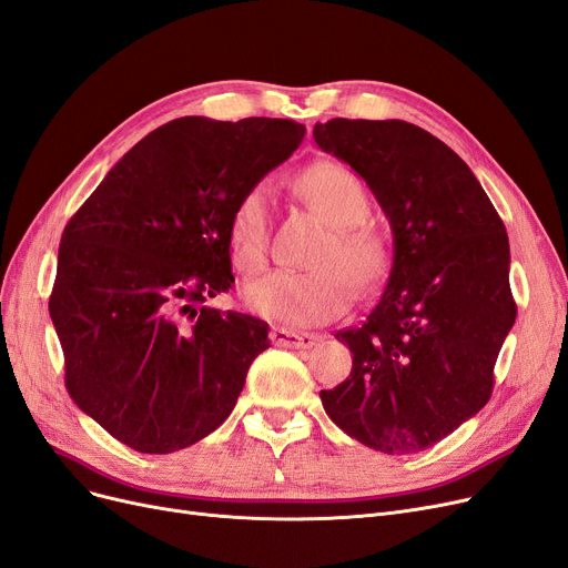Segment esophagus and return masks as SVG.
Instances as JSON below:
<instances>
[{"mask_svg": "<svg viewBox=\"0 0 568 568\" xmlns=\"http://www.w3.org/2000/svg\"><path fill=\"white\" fill-rule=\"evenodd\" d=\"M268 338L276 345H283V348L302 351V348H313V345L320 341V334L297 332V329H287V327H271Z\"/></svg>", "mask_w": 568, "mask_h": 568, "instance_id": "obj_1", "label": "esophagus"}]
</instances>
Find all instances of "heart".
Instances as JSON below:
<instances>
[{"instance_id":"obj_1","label":"heart","mask_w":568,"mask_h":568,"mask_svg":"<svg viewBox=\"0 0 568 568\" xmlns=\"http://www.w3.org/2000/svg\"><path fill=\"white\" fill-rule=\"evenodd\" d=\"M300 187L308 204L332 225L311 255L308 271H276L245 290L248 306L287 325H323L353 302L355 287L366 292L383 283L389 266L387 241L362 220L368 213L364 183L336 162L308 166ZM271 185L257 181L236 200L227 243L243 276H257L268 260Z\"/></svg>"}]
</instances>
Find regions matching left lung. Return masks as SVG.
<instances>
[{"mask_svg":"<svg viewBox=\"0 0 568 568\" xmlns=\"http://www.w3.org/2000/svg\"><path fill=\"white\" fill-rule=\"evenodd\" d=\"M313 136L366 181L394 232L378 304L336 332L353 372L320 399L364 446L420 453L491 397L517 315L504 220L453 148L410 122L332 118Z\"/></svg>","mask_w":568,"mask_h":568,"instance_id":"8db88e82","label":"left lung"}]
</instances>
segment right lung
I'll use <instances>...</instances> for the list:
<instances>
[{"instance_id": "1", "label": "right lung", "mask_w": 568, "mask_h": 568, "mask_svg": "<svg viewBox=\"0 0 568 568\" xmlns=\"http://www.w3.org/2000/svg\"><path fill=\"white\" fill-rule=\"evenodd\" d=\"M304 134L281 118H176L143 136L67 223L48 300L64 385L132 450L166 455L209 436L268 348L264 320L202 304L234 283L236 200Z\"/></svg>"}]
</instances>
